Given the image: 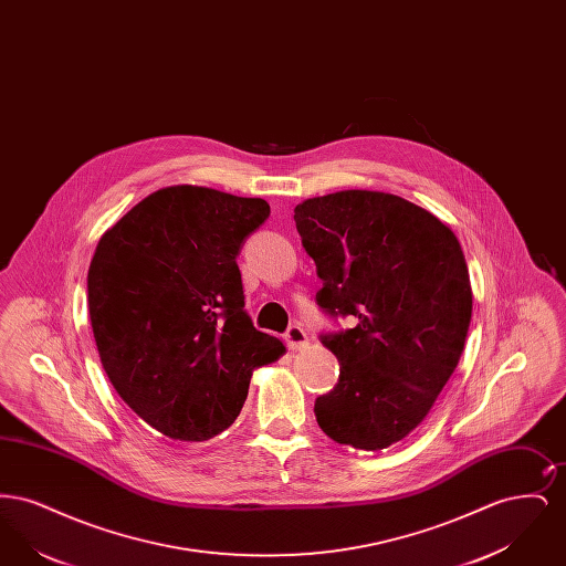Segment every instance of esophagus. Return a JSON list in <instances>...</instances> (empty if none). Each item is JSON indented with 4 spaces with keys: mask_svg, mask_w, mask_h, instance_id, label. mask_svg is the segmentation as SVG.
Segmentation results:
<instances>
[{
    "mask_svg": "<svg viewBox=\"0 0 566 566\" xmlns=\"http://www.w3.org/2000/svg\"><path fill=\"white\" fill-rule=\"evenodd\" d=\"M284 339H286V346H289L291 350H305V348L310 346L307 333H305L298 324H293V326L284 333Z\"/></svg>",
    "mask_w": 566,
    "mask_h": 566,
    "instance_id": "esophagus-1",
    "label": "esophagus"
}]
</instances>
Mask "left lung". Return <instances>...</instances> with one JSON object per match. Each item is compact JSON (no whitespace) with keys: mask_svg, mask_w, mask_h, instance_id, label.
Here are the masks:
<instances>
[{"mask_svg":"<svg viewBox=\"0 0 566 566\" xmlns=\"http://www.w3.org/2000/svg\"><path fill=\"white\" fill-rule=\"evenodd\" d=\"M295 222L323 280L318 305L356 323L321 335L339 379L314 403L318 427L384 450L427 418L464 350L473 295L462 248L437 216L377 190L307 199Z\"/></svg>","mask_w":566,"mask_h":566,"instance_id":"obj_1","label":"left lung"}]
</instances>
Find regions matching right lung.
Segmentation results:
<instances>
[{
	"label": "right lung",
	"mask_w": 566,
	"mask_h": 566,
	"mask_svg": "<svg viewBox=\"0 0 566 566\" xmlns=\"http://www.w3.org/2000/svg\"><path fill=\"white\" fill-rule=\"evenodd\" d=\"M268 218L265 199L169 187L97 243L86 289L102 365L120 399L169 439L229 429L252 371L286 350L243 312L238 256Z\"/></svg>",
	"instance_id": "add662e5"
}]
</instances>
